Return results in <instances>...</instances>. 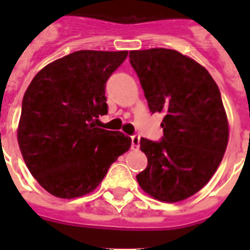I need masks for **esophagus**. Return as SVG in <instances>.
<instances>
[{
    "label": "esophagus",
    "mask_w": 250,
    "mask_h": 250,
    "mask_svg": "<svg viewBox=\"0 0 250 250\" xmlns=\"http://www.w3.org/2000/svg\"><path fill=\"white\" fill-rule=\"evenodd\" d=\"M140 146V135L139 134H134L131 136V147L134 150H138Z\"/></svg>",
    "instance_id": "esophagus-1"
}]
</instances>
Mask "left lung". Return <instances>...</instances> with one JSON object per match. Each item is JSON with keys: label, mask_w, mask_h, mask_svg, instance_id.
<instances>
[{"label": "left lung", "mask_w": 250, "mask_h": 250, "mask_svg": "<svg viewBox=\"0 0 250 250\" xmlns=\"http://www.w3.org/2000/svg\"><path fill=\"white\" fill-rule=\"evenodd\" d=\"M152 114L164 115L160 141L141 138L147 167L136 175L155 199L175 203L194 195L215 173L228 144L222 96L207 68L169 48L130 51Z\"/></svg>", "instance_id": "left-lung-1"}]
</instances>
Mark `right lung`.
I'll return each instance as SVG.
<instances>
[{
	"mask_svg": "<svg viewBox=\"0 0 250 250\" xmlns=\"http://www.w3.org/2000/svg\"><path fill=\"white\" fill-rule=\"evenodd\" d=\"M127 51H75L48 63L22 100L17 139L30 173L52 195L83 196L103 182L131 139L98 127L105 87Z\"/></svg>",
	"mask_w": 250,
	"mask_h": 250,
	"instance_id": "add662e5",
	"label": "right lung"
}]
</instances>
